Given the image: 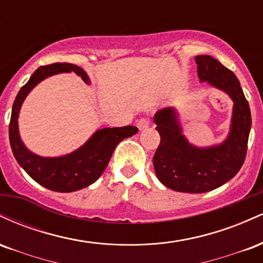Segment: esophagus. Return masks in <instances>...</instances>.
Returning a JSON list of instances; mask_svg holds the SVG:
<instances>
[{"label":"esophagus","instance_id":"34e87169","mask_svg":"<svg viewBox=\"0 0 263 263\" xmlns=\"http://www.w3.org/2000/svg\"><path fill=\"white\" fill-rule=\"evenodd\" d=\"M148 126H149V122L147 119H140L137 121V127H138V129H141V131L146 129Z\"/></svg>","mask_w":263,"mask_h":263}]
</instances>
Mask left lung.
Instances as JSON below:
<instances>
[{
	"label": "left lung",
	"mask_w": 263,
	"mask_h": 263,
	"mask_svg": "<svg viewBox=\"0 0 263 263\" xmlns=\"http://www.w3.org/2000/svg\"><path fill=\"white\" fill-rule=\"evenodd\" d=\"M200 83L225 92L231 101L230 131L221 143L198 147L183 134L176 107L157 111L155 122L161 143L153 157L163 185L180 193H205L234 178L242 167L251 131V111L236 75L210 55L195 57Z\"/></svg>",
	"instance_id": "obj_1"
}]
</instances>
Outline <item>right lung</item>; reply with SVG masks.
Wrapping results in <instances>:
<instances>
[{
	"label": "right lung",
	"mask_w": 263,
	"mask_h": 263,
	"mask_svg": "<svg viewBox=\"0 0 263 263\" xmlns=\"http://www.w3.org/2000/svg\"><path fill=\"white\" fill-rule=\"evenodd\" d=\"M75 73L89 85L90 79L80 66L69 63L39 66L20 90L12 106L10 121V143L18 164L26 173L44 188L59 193L77 192L91 185L100 178L107 167L115 148L125 138L137 134L135 126L99 128L79 148L59 157H42L26 147L18 128L21 107L28 93L47 78L60 73Z\"/></svg>",
	"instance_id": "obj_1"
}]
</instances>
